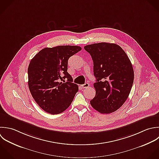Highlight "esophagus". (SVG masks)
<instances>
[{"mask_svg":"<svg viewBox=\"0 0 159 159\" xmlns=\"http://www.w3.org/2000/svg\"><path fill=\"white\" fill-rule=\"evenodd\" d=\"M81 87H82V89H86V88H88L89 87V84L88 83H85V84L82 85Z\"/></svg>","mask_w":159,"mask_h":159,"instance_id":"34e87169","label":"esophagus"}]
</instances>
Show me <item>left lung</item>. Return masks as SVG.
I'll list each match as a JSON object with an SVG mask.
<instances>
[{
	"mask_svg": "<svg viewBox=\"0 0 159 159\" xmlns=\"http://www.w3.org/2000/svg\"><path fill=\"white\" fill-rule=\"evenodd\" d=\"M84 49L92 58L96 77L93 84L96 93L90 104L101 113H113L124 104L130 93L134 77L133 65L116 44L94 43Z\"/></svg>",
	"mask_w": 159,
	"mask_h": 159,
	"instance_id": "left-lung-1",
	"label": "left lung"
}]
</instances>
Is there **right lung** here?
I'll use <instances>...</instances> for the list:
<instances>
[{
    "label": "right lung",
    "instance_id": "1",
    "mask_svg": "<svg viewBox=\"0 0 159 159\" xmlns=\"http://www.w3.org/2000/svg\"><path fill=\"white\" fill-rule=\"evenodd\" d=\"M81 49L80 46L69 45L45 48L31 60L28 68V87L44 111L59 114L72 102L79 87L72 83V77L67 72V63L69 57ZM65 78L67 82H60Z\"/></svg>",
    "mask_w": 159,
    "mask_h": 159
}]
</instances>
